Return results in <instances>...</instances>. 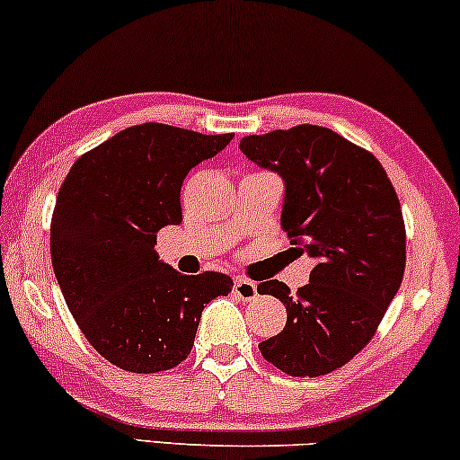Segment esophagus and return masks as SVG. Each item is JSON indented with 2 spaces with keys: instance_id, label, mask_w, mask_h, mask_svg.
<instances>
[{
  "instance_id": "obj_1",
  "label": "esophagus",
  "mask_w": 460,
  "mask_h": 460,
  "mask_svg": "<svg viewBox=\"0 0 460 460\" xmlns=\"http://www.w3.org/2000/svg\"><path fill=\"white\" fill-rule=\"evenodd\" d=\"M234 294L240 300H252L257 296V285L252 281H248V279H242V277H235L234 281Z\"/></svg>"
}]
</instances>
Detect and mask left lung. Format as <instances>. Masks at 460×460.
<instances>
[{"label":"left lung","mask_w":460,"mask_h":460,"mask_svg":"<svg viewBox=\"0 0 460 460\" xmlns=\"http://www.w3.org/2000/svg\"><path fill=\"white\" fill-rule=\"evenodd\" d=\"M240 151L283 179L281 229L315 260L296 294L277 279L260 283L288 309L285 329L260 350L289 376L329 374L366 348L402 283L398 194L372 153L329 128L246 136Z\"/></svg>","instance_id":"obj_1"}]
</instances>
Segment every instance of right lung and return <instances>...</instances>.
<instances>
[{
    "label": "right lung",
    "mask_w": 460,
    "mask_h": 460,
    "mask_svg": "<svg viewBox=\"0 0 460 460\" xmlns=\"http://www.w3.org/2000/svg\"><path fill=\"white\" fill-rule=\"evenodd\" d=\"M231 138L134 125L68 171L51 218V263L77 326L114 366L153 374L186 361L203 309L234 288L223 272H177L155 251L157 231L183 220V179Z\"/></svg>",
    "instance_id": "add662e5"
}]
</instances>
